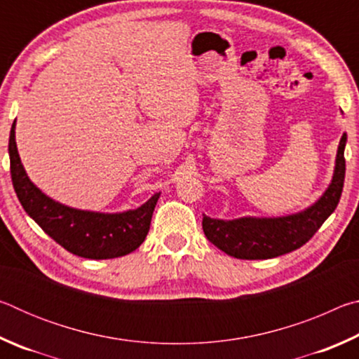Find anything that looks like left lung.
I'll list each match as a JSON object with an SVG mask.
<instances>
[{
	"label": "left lung",
	"mask_w": 359,
	"mask_h": 359,
	"mask_svg": "<svg viewBox=\"0 0 359 359\" xmlns=\"http://www.w3.org/2000/svg\"><path fill=\"white\" fill-rule=\"evenodd\" d=\"M345 142L340 137L336 166L330 187L317 203L297 214L285 217H242L218 220L203 217L205 238L229 257L239 259H269L302 247L336 210L345 179Z\"/></svg>",
	"instance_id": "8db88e82"
}]
</instances>
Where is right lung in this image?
I'll return each mask as SVG.
<instances>
[{
	"mask_svg": "<svg viewBox=\"0 0 359 359\" xmlns=\"http://www.w3.org/2000/svg\"><path fill=\"white\" fill-rule=\"evenodd\" d=\"M9 158L12 185L22 208L72 255L88 259L118 258L135 252L144 242L160 193L141 208L118 214L81 210L58 203L42 193L23 169L15 144V121L9 136Z\"/></svg>",
	"mask_w": 359,
	"mask_h": 359,
	"instance_id": "1",
	"label": "right lung"
}]
</instances>
